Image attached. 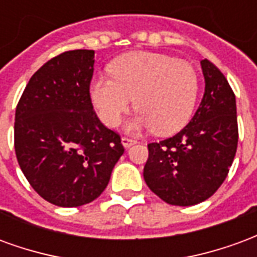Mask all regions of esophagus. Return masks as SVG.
<instances>
[{
  "mask_svg": "<svg viewBox=\"0 0 257 257\" xmlns=\"http://www.w3.org/2000/svg\"><path fill=\"white\" fill-rule=\"evenodd\" d=\"M121 143H122V146L125 147V149H128V147H131V146H134L135 143H136V140L131 139V138H126V136H123L122 139H121Z\"/></svg>",
  "mask_w": 257,
  "mask_h": 257,
  "instance_id": "1",
  "label": "esophagus"
}]
</instances>
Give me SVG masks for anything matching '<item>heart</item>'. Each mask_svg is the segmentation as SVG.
Instances as JSON below:
<instances>
[{"instance_id": "obj_1", "label": "heart", "mask_w": 257, "mask_h": 257, "mask_svg": "<svg viewBox=\"0 0 257 257\" xmlns=\"http://www.w3.org/2000/svg\"><path fill=\"white\" fill-rule=\"evenodd\" d=\"M111 77H97L90 96L107 126H117L135 97L139 110L129 122L131 131L154 128L171 135L189 122L199 92L193 64L153 52H131L110 64Z\"/></svg>"}]
</instances>
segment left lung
<instances>
[{"instance_id": "left-lung-1", "label": "left lung", "mask_w": 257, "mask_h": 257, "mask_svg": "<svg viewBox=\"0 0 257 257\" xmlns=\"http://www.w3.org/2000/svg\"><path fill=\"white\" fill-rule=\"evenodd\" d=\"M204 97L179 134L150 143L143 176L167 204L190 206L216 193L227 178L238 145L235 95L215 64L201 60Z\"/></svg>"}]
</instances>
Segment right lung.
Listing matches in <instances>:
<instances>
[{"instance_id": "obj_1", "label": "right lung", "mask_w": 257, "mask_h": 257, "mask_svg": "<svg viewBox=\"0 0 257 257\" xmlns=\"http://www.w3.org/2000/svg\"><path fill=\"white\" fill-rule=\"evenodd\" d=\"M95 51L48 60L31 77L15 114V151L31 187L63 208L89 204L123 154L119 135L93 111L89 85Z\"/></svg>"}]
</instances>
